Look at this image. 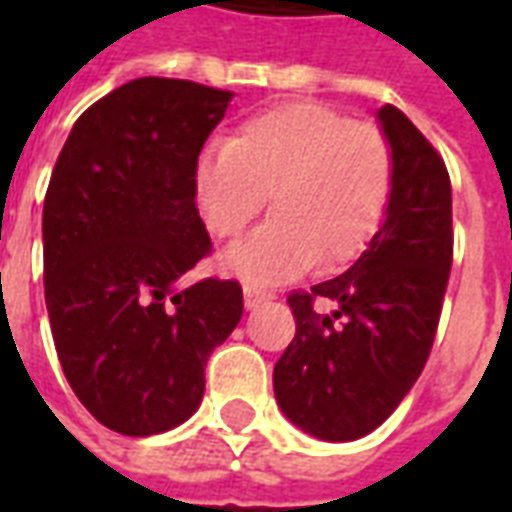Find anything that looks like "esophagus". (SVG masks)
I'll use <instances>...</instances> for the list:
<instances>
[{
  "instance_id": "esophagus-1",
  "label": "esophagus",
  "mask_w": 512,
  "mask_h": 512,
  "mask_svg": "<svg viewBox=\"0 0 512 512\" xmlns=\"http://www.w3.org/2000/svg\"><path fill=\"white\" fill-rule=\"evenodd\" d=\"M268 299H274V293H271V290L257 288V285H244V304L249 307V310H255V307H260V304Z\"/></svg>"
}]
</instances>
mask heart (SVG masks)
<instances>
[{
  "label": "heart",
  "instance_id": "heart-1",
  "mask_svg": "<svg viewBox=\"0 0 512 512\" xmlns=\"http://www.w3.org/2000/svg\"><path fill=\"white\" fill-rule=\"evenodd\" d=\"M392 183L389 136L318 101L249 115L194 167L197 208L219 241L244 233L271 194L274 216L222 260L249 285L354 263L376 238Z\"/></svg>",
  "mask_w": 512,
  "mask_h": 512
}]
</instances>
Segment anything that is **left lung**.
<instances>
[{
  "instance_id": "1",
  "label": "left lung",
  "mask_w": 512,
  "mask_h": 512,
  "mask_svg": "<svg viewBox=\"0 0 512 512\" xmlns=\"http://www.w3.org/2000/svg\"><path fill=\"white\" fill-rule=\"evenodd\" d=\"M395 183L362 257L340 277L288 296L296 337L274 365L285 417L326 441L376 430L428 362L452 268V186L439 150L397 106L378 109ZM315 300H334L323 316Z\"/></svg>"
}]
</instances>
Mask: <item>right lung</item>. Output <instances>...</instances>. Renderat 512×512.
Returning <instances> with one entry per match:
<instances>
[{
  "instance_id": "right-lung-1",
  "label": "right lung",
  "mask_w": 512,
  "mask_h": 512,
  "mask_svg": "<svg viewBox=\"0 0 512 512\" xmlns=\"http://www.w3.org/2000/svg\"><path fill=\"white\" fill-rule=\"evenodd\" d=\"M233 93L142 76L73 126L43 200V288L62 373L123 436L197 411L205 365L244 312L235 279L180 288L211 255L194 167Z\"/></svg>"
}]
</instances>
